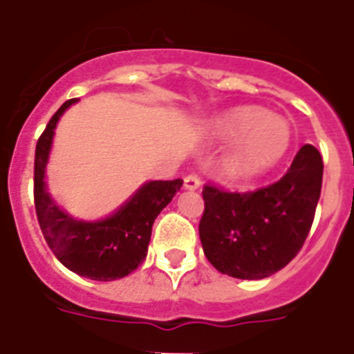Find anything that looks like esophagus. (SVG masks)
<instances>
[{"label":"esophagus","mask_w":354,"mask_h":354,"mask_svg":"<svg viewBox=\"0 0 354 354\" xmlns=\"http://www.w3.org/2000/svg\"><path fill=\"white\" fill-rule=\"evenodd\" d=\"M183 185H185V189H189V191H196V189H200L201 178L198 176L196 172H191V174H187L185 180H183Z\"/></svg>","instance_id":"1"}]
</instances>
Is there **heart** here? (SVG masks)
Listing matches in <instances>:
<instances>
[{"instance_id": "1", "label": "heart", "mask_w": 354, "mask_h": 354, "mask_svg": "<svg viewBox=\"0 0 354 354\" xmlns=\"http://www.w3.org/2000/svg\"><path fill=\"white\" fill-rule=\"evenodd\" d=\"M212 135L219 140H236V149L225 162V176L232 182H246L259 176L284 158L292 145L290 124L266 109L243 106L227 111L212 124Z\"/></svg>"}]
</instances>
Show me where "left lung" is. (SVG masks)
Masks as SVG:
<instances>
[{"instance_id":"left-lung-1","label":"left lung","mask_w":354,"mask_h":354,"mask_svg":"<svg viewBox=\"0 0 354 354\" xmlns=\"http://www.w3.org/2000/svg\"><path fill=\"white\" fill-rule=\"evenodd\" d=\"M322 172V156L306 144L275 183L248 192L207 183L200 239L214 268L237 279H264L284 268L310 234Z\"/></svg>"}]
</instances>
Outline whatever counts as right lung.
Segmentation results:
<instances>
[{"label": "right lung", "instance_id": "right-lung-1", "mask_svg": "<svg viewBox=\"0 0 354 354\" xmlns=\"http://www.w3.org/2000/svg\"><path fill=\"white\" fill-rule=\"evenodd\" d=\"M73 102L75 99L66 100L55 111L35 145L34 203L37 221L50 250L68 270L93 281L122 279L144 263L154 219L171 203L183 180L145 183L124 207L102 221H77L62 212L44 189V167L53 129Z\"/></svg>", "mask_w": 354, "mask_h": 354}]
</instances>
